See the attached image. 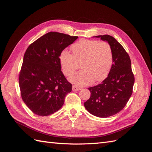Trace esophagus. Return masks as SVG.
Masks as SVG:
<instances>
[{
    "label": "esophagus",
    "mask_w": 152,
    "mask_h": 152,
    "mask_svg": "<svg viewBox=\"0 0 152 152\" xmlns=\"http://www.w3.org/2000/svg\"><path fill=\"white\" fill-rule=\"evenodd\" d=\"M80 89H81L80 87H77V86H73V87H72V90H73V91H79V90H80Z\"/></svg>",
    "instance_id": "1"
}]
</instances>
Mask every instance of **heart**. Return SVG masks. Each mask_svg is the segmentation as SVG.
<instances>
[{"label":"heart","mask_w":152,"mask_h":152,"mask_svg":"<svg viewBox=\"0 0 152 152\" xmlns=\"http://www.w3.org/2000/svg\"><path fill=\"white\" fill-rule=\"evenodd\" d=\"M71 49L73 54L64 49L59 57L62 71L66 76L72 74L79 68V63L82 62L83 70L68 78L71 83L85 86L107 77L113 63V50L108 42L81 39L73 44Z\"/></svg>","instance_id":"obj_1"}]
</instances>
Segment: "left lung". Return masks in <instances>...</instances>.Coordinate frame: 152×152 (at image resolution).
Segmentation results:
<instances>
[{"instance_id":"obj_1","label":"left lung","mask_w":152,"mask_h":152,"mask_svg":"<svg viewBox=\"0 0 152 152\" xmlns=\"http://www.w3.org/2000/svg\"><path fill=\"white\" fill-rule=\"evenodd\" d=\"M96 37L107 41L111 45L113 63L108 77L102 83L89 87L91 96L84 103V107L94 115L107 118L125 107L132 93L134 77L130 57L122 45L109 35Z\"/></svg>"}]
</instances>
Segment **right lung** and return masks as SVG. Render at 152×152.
Here are the masks:
<instances>
[{
	"label": "right lung",
	"mask_w": 152,
	"mask_h": 152,
	"mask_svg": "<svg viewBox=\"0 0 152 152\" xmlns=\"http://www.w3.org/2000/svg\"><path fill=\"white\" fill-rule=\"evenodd\" d=\"M77 36L50 31L27 48L19 74L23 101L31 111L48 116L60 109L72 85L61 71L59 54Z\"/></svg>",
	"instance_id": "right-lung-1"
}]
</instances>
